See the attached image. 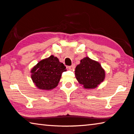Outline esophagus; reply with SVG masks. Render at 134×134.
I'll use <instances>...</instances> for the list:
<instances>
[{
    "mask_svg": "<svg viewBox=\"0 0 134 134\" xmlns=\"http://www.w3.org/2000/svg\"><path fill=\"white\" fill-rule=\"evenodd\" d=\"M75 68V64H72L71 65V66L69 67V69L70 70H74Z\"/></svg>",
    "mask_w": 134,
    "mask_h": 134,
    "instance_id": "esophagus-1",
    "label": "esophagus"
}]
</instances>
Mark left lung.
<instances>
[{"instance_id":"obj_1","label":"left lung","mask_w":134,"mask_h":134,"mask_svg":"<svg viewBox=\"0 0 134 134\" xmlns=\"http://www.w3.org/2000/svg\"><path fill=\"white\" fill-rule=\"evenodd\" d=\"M75 77L87 89L97 87L105 78V70L98 62L88 57L84 58L75 68Z\"/></svg>"}]
</instances>
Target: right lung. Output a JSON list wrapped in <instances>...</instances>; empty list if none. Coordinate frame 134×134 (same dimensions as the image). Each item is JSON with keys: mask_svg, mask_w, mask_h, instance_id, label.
<instances>
[{"mask_svg": "<svg viewBox=\"0 0 134 134\" xmlns=\"http://www.w3.org/2000/svg\"><path fill=\"white\" fill-rule=\"evenodd\" d=\"M57 57L51 55L41 60L31 70V78L39 89L49 90L58 86L61 75L67 70Z\"/></svg>", "mask_w": 134, "mask_h": 134, "instance_id": "obj_1", "label": "right lung"}]
</instances>
